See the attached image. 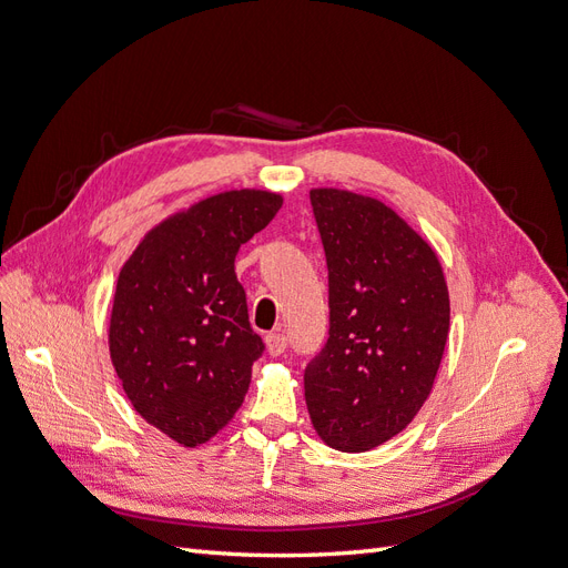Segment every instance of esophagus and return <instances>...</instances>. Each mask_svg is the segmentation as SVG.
<instances>
[{"label":"esophagus","instance_id":"1","mask_svg":"<svg viewBox=\"0 0 568 568\" xmlns=\"http://www.w3.org/2000/svg\"><path fill=\"white\" fill-rule=\"evenodd\" d=\"M265 346L270 355H282L286 351V336L282 332H272L265 336Z\"/></svg>","mask_w":568,"mask_h":568}]
</instances>
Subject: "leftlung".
<instances>
[{
  "instance_id": "obj_1",
  "label": "left lung",
  "mask_w": 568,
  "mask_h": 568,
  "mask_svg": "<svg viewBox=\"0 0 568 568\" xmlns=\"http://www.w3.org/2000/svg\"><path fill=\"white\" fill-rule=\"evenodd\" d=\"M329 270V338L305 367L317 436L365 453L415 419L440 367L450 298L436 251L372 196L313 189Z\"/></svg>"
}]
</instances>
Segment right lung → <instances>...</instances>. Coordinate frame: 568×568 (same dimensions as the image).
Returning a JSON list of instances; mask_svg holds the SVG:
<instances>
[{
    "label": "right lung",
    "mask_w": 568,
    "mask_h": 568,
    "mask_svg": "<svg viewBox=\"0 0 568 568\" xmlns=\"http://www.w3.org/2000/svg\"><path fill=\"white\" fill-rule=\"evenodd\" d=\"M282 201L263 189L203 199L153 227L118 274L111 363L132 407L184 448L234 417L265 351L234 257Z\"/></svg>",
    "instance_id": "obj_1"
}]
</instances>
